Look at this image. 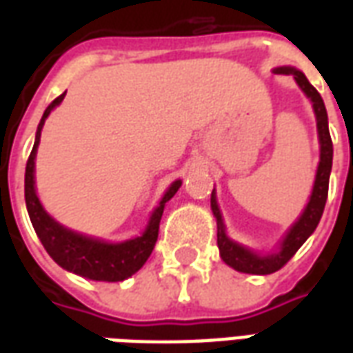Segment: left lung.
<instances>
[{
  "label": "left lung",
  "instance_id": "obj_1",
  "mask_svg": "<svg viewBox=\"0 0 353 353\" xmlns=\"http://www.w3.org/2000/svg\"><path fill=\"white\" fill-rule=\"evenodd\" d=\"M274 73H285V75H293L296 85L303 88V92L310 98L312 108L316 113V121H318V136H319V164L318 172H316V181H314V189H312V196L308 204L304 208L303 215L299 217V221L289 229L288 236L283 238L280 245V252L268 253V255H257L252 250H248L244 245L232 242L227 232H225V225H223L221 212L215 200V192H212V212H214L215 219H217V245H219V253L221 259L229 266H232L238 272L245 274H272L280 270L281 266L285 265L296 252L299 248L308 240L312 232L318 227L323 208L327 202V192H329V176H331V166H333V141H331V134H329V124H327V111L325 103L321 100V96L316 88L312 87L308 79L304 77L303 72H299L295 68H276Z\"/></svg>",
  "mask_w": 353,
  "mask_h": 353
}]
</instances>
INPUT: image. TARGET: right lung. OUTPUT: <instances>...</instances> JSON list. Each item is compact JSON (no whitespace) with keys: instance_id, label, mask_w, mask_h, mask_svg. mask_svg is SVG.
Returning a JSON list of instances; mask_svg holds the SVG:
<instances>
[{"instance_id":"obj_1","label":"right lung","mask_w":353,"mask_h":353,"mask_svg":"<svg viewBox=\"0 0 353 353\" xmlns=\"http://www.w3.org/2000/svg\"><path fill=\"white\" fill-rule=\"evenodd\" d=\"M64 96L65 92L60 94L57 100L50 101V105L45 109L41 123L35 132V143L26 162V176H24V199H26L28 215H30V221L34 225L35 234L41 240L43 248L54 259V263H58L62 268L73 274H79L88 280L123 281L130 278L132 274L138 272L139 268L145 265L149 255L153 253L157 238H159V225H161L164 204L181 187V179H177L170 185L166 194L162 196L161 204L157 206V210L151 215L143 234L134 238V240H126L121 244H108V242H101L98 238L83 236L79 232H73V230L62 227L43 210L41 202L35 194L34 168L35 153H37L45 119L49 117L50 111L57 108L60 101L64 100Z\"/></svg>"}]
</instances>
